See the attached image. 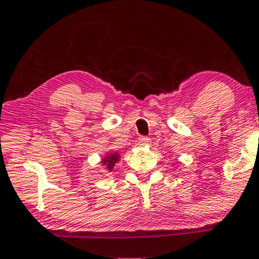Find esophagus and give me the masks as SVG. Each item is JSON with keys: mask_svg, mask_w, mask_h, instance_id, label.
<instances>
[{"mask_svg": "<svg viewBox=\"0 0 259 259\" xmlns=\"http://www.w3.org/2000/svg\"><path fill=\"white\" fill-rule=\"evenodd\" d=\"M138 144L140 145V146H147V145L151 144V139L146 138V136H140V138L138 139Z\"/></svg>", "mask_w": 259, "mask_h": 259, "instance_id": "1", "label": "esophagus"}]
</instances>
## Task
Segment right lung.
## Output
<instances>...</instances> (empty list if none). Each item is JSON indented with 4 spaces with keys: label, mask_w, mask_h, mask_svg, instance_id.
Returning a JSON list of instances; mask_svg holds the SVG:
<instances>
[{
    "label": "right lung",
    "mask_w": 259,
    "mask_h": 259,
    "mask_svg": "<svg viewBox=\"0 0 259 259\" xmlns=\"http://www.w3.org/2000/svg\"><path fill=\"white\" fill-rule=\"evenodd\" d=\"M120 153L118 151H108L104 157L101 160V164L107 169V171L112 172L113 168L119 161H120Z\"/></svg>",
    "instance_id": "right-lung-1"
}]
</instances>
